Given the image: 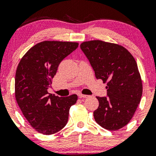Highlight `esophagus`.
<instances>
[{"mask_svg": "<svg viewBox=\"0 0 156 156\" xmlns=\"http://www.w3.org/2000/svg\"><path fill=\"white\" fill-rule=\"evenodd\" d=\"M78 97H79L80 98H88L89 95H87V94H78Z\"/></svg>", "mask_w": 156, "mask_h": 156, "instance_id": "esophagus-1", "label": "esophagus"}]
</instances>
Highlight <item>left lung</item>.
Here are the masks:
<instances>
[{
	"instance_id": "obj_1",
	"label": "left lung",
	"mask_w": 156,
	"mask_h": 156,
	"mask_svg": "<svg viewBox=\"0 0 156 156\" xmlns=\"http://www.w3.org/2000/svg\"><path fill=\"white\" fill-rule=\"evenodd\" d=\"M97 79L107 83V97H96L97 122L105 129L117 130L130 121L142 95V82L133 56L119 44L92 40L80 44Z\"/></svg>"
}]
</instances>
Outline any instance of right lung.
<instances>
[{
    "label": "right lung",
    "mask_w": 156,
    "mask_h": 156,
    "mask_svg": "<svg viewBox=\"0 0 156 156\" xmlns=\"http://www.w3.org/2000/svg\"><path fill=\"white\" fill-rule=\"evenodd\" d=\"M78 43L44 41L35 44L23 56L15 75V98L30 125L39 133L51 135L67 125L69 108L78 96L60 98L48 92L62 60Z\"/></svg>",
    "instance_id": "1"
}]
</instances>
